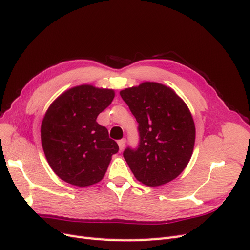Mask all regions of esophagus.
Returning a JSON list of instances; mask_svg holds the SVG:
<instances>
[{
  "instance_id": "esophagus-1",
  "label": "esophagus",
  "mask_w": 250,
  "mask_h": 250,
  "mask_svg": "<svg viewBox=\"0 0 250 250\" xmlns=\"http://www.w3.org/2000/svg\"><path fill=\"white\" fill-rule=\"evenodd\" d=\"M125 143H126V140H125V139H122V140H120V141L118 142V145H119L120 151H122V150L124 149V147H125Z\"/></svg>"
}]
</instances>
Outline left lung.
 <instances>
[{"label":"left lung","instance_id":"left-lung-1","mask_svg":"<svg viewBox=\"0 0 250 250\" xmlns=\"http://www.w3.org/2000/svg\"><path fill=\"white\" fill-rule=\"evenodd\" d=\"M120 95L139 123V148L123 153L134 177L148 187L170 183L193 154L196 130L190 109L175 90L157 82H143Z\"/></svg>","mask_w":250,"mask_h":250}]
</instances>
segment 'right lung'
Returning <instances> with one entry per match:
<instances>
[{
  "label": "right lung",
  "instance_id": "obj_1",
  "mask_svg": "<svg viewBox=\"0 0 250 250\" xmlns=\"http://www.w3.org/2000/svg\"><path fill=\"white\" fill-rule=\"evenodd\" d=\"M113 98V89L82 84L65 90L47 109L42 146L50 167L65 183L84 188L104 177L119 146L96 120Z\"/></svg>",
  "mask_w": 250,
  "mask_h": 250
}]
</instances>
